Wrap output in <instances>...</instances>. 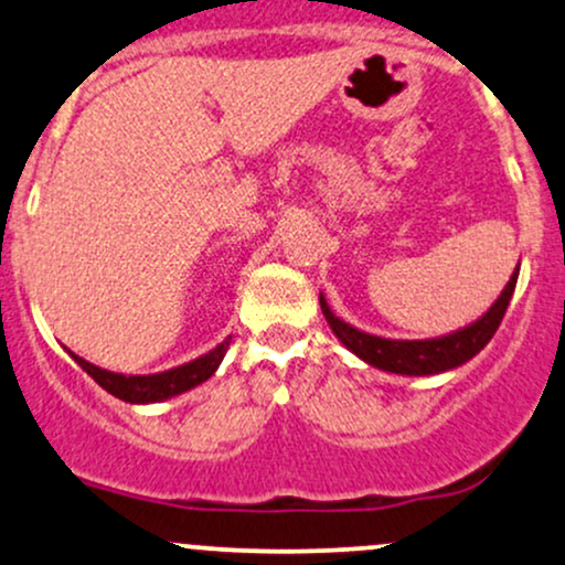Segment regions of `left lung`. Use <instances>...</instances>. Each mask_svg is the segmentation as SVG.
Segmentation results:
<instances>
[{
    "label": "left lung",
    "instance_id": "obj_1",
    "mask_svg": "<svg viewBox=\"0 0 565 565\" xmlns=\"http://www.w3.org/2000/svg\"><path fill=\"white\" fill-rule=\"evenodd\" d=\"M518 270H521V263L512 270L508 287L502 289V295L497 297V302L486 310L481 319L457 329V332L427 337V340H391V337L369 334L364 329H355L353 323L334 316V310L329 308L323 291L319 295V302L321 313L327 316V323L332 327L337 340H340L350 353H355L361 361H366L369 366L382 369V372L391 374H404V377H430V374L451 372V369L468 364L472 355H478L486 345H489V340L494 337L499 323L504 319V310H508V305L512 300V291H515L518 284Z\"/></svg>",
    "mask_w": 565,
    "mask_h": 565
}]
</instances>
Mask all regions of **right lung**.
Masks as SVG:
<instances>
[{"label": "right lung", "mask_w": 565, "mask_h": 565, "mask_svg": "<svg viewBox=\"0 0 565 565\" xmlns=\"http://www.w3.org/2000/svg\"><path fill=\"white\" fill-rule=\"evenodd\" d=\"M231 348V337H225L217 348H212L210 353L199 355V359L188 361L183 366L167 369V372L159 374H119L108 372V369H100L89 361L79 359V355L71 353V359L79 364L84 372L93 377L103 391H108L116 398L127 401V404H159V401L174 398V395L191 391V387L201 385L204 380H210L212 374L217 372L220 361L225 359V350Z\"/></svg>", "instance_id": "add662e5"}]
</instances>
